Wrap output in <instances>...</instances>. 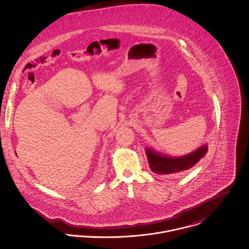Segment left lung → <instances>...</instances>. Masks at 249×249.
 I'll list each match as a JSON object with an SVG mask.
<instances>
[{
	"label": "left lung",
	"instance_id": "8db88e82",
	"mask_svg": "<svg viewBox=\"0 0 249 249\" xmlns=\"http://www.w3.org/2000/svg\"><path fill=\"white\" fill-rule=\"evenodd\" d=\"M208 152V145L204 144L195 151L180 157L162 154L155 149L146 147L145 153L150 170L162 176H177L187 172L194 167Z\"/></svg>",
	"mask_w": 249,
	"mask_h": 249
}]
</instances>
